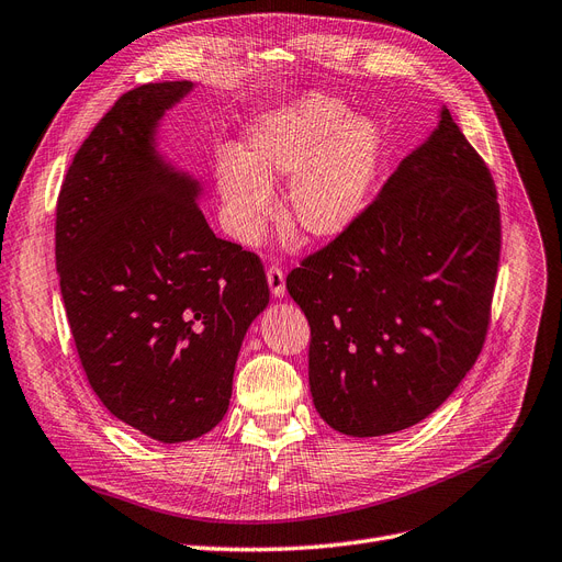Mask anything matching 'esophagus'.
Segmentation results:
<instances>
[{"label":"esophagus","mask_w":562,"mask_h":562,"mask_svg":"<svg viewBox=\"0 0 562 562\" xmlns=\"http://www.w3.org/2000/svg\"><path fill=\"white\" fill-rule=\"evenodd\" d=\"M267 283L269 290H272L274 297H283L285 295V272L279 265H269L267 267Z\"/></svg>","instance_id":"obj_1"}]
</instances>
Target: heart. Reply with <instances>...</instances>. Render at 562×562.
Instances as JSON below:
<instances>
[{
    "mask_svg": "<svg viewBox=\"0 0 562 562\" xmlns=\"http://www.w3.org/2000/svg\"><path fill=\"white\" fill-rule=\"evenodd\" d=\"M380 136L344 103L313 97L262 120L244 151L221 149L216 184L231 235L254 244L274 216L272 182L290 175L285 223L300 237H339L362 214L378 172Z\"/></svg>",
    "mask_w": 562,
    "mask_h": 562,
    "instance_id": "heart-1",
    "label": "heart"
}]
</instances>
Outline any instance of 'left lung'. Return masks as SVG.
Wrapping results in <instances>:
<instances>
[{
    "mask_svg": "<svg viewBox=\"0 0 562 562\" xmlns=\"http://www.w3.org/2000/svg\"><path fill=\"white\" fill-rule=\"evenodd\" d=\"M501 262L493 177L450 110L352 226L285 288L308 321V385L339 434L429 417L482 352Z\"/></svg>",
    "mask_w": 562,
    "mask_h": 562,
    "instance_id": "8db88e82",
    "label": "left lung"
}]
</instances>
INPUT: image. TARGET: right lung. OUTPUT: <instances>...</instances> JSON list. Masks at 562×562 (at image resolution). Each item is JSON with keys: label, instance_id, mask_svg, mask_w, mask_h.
Instances as JSON below:
<instances>
[{"label": "right lung", "instance_id": "1", "mask_svg": "<svg viewBox=\"0 0 562 562\" xmlns=\"http://www.w3.org/2000/svg\"><path fill=\"white\" fill-rule=\"evenodd\" d=\"M191 87L122 94L76 151L55 221L61 300L89 385L161 442L223 419L241 339L269 302L260 258L216 237L198 184L154 154L156 122Z\"/></svg>", "mask_w": 562, "mask_h": 562}]
</instances>
